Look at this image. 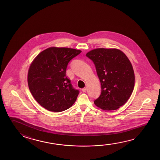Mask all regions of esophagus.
Here are the masks:
<instances>
[{
	"label": "esophagus",
	"instance_id": "1",
	"mask_svg": "<svg viewBox=\"0 0 160 160\" xmlns=\"http://www.w3.org/2000/svg\"><path fill=\"white\" fill-rule=\"evenodd\" d=\"M87 89L86 88H84L83 89H82V91L83 92H87Z\"/></svg>",
	"mask_w": 160,
	"mask_h": 160
}]
</instances>
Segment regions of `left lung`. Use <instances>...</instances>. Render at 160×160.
I'll list each match as a JSON object with an SVG mask.
<instances>
[{
    "instance_id": "left-lung-1",
    "label": "left lung",
    "mask_w": 160,
    "mask_h": 160,
    "mask_svg": "<svg viewBox=\"0 0 160 160\" xmlns=\"http://www.w3.org/2000/svg\"><path fill=\"white\" fill-rule=\"evenodd\" d=\"M95 66L102 92L94 104L102 110H116L133 90L134 73L128 58L116 48H96L86 54Z\"/></svg>"
}]
</instances>
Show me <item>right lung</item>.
Listing matches in <instances>:
<instances>
[{
	"instance_id": "1",
	"label": "right lung",
	"mask_w": 160,
	"mask_h": 160,
	"mask_svg": "<svg viewBox=\"0 0 160 160\" xmlns=\"http://www.w3.org/2000/svg\"><path fill=\"white\" fill-rule=\"evenodd\" d=\"M80 50L52 47L42 51L32 61L28 72L29 90L42 107L60 112L71 107L79 94L66 76L68 62Z\"/></svg>"
}]
</instances>
